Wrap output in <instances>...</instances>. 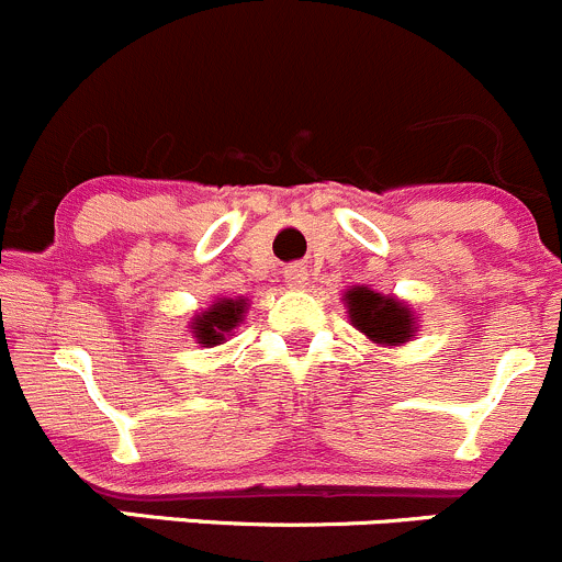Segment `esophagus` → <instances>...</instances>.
<instances>
[{"instance_id": "34e87169", "label": "esophagus", "mask_w": 562, "mask_h": 562, "mask_svg": "<svg viewBox=\"0 0 562 562\" xmlns=\"http://www.w3.org/2000/svg\"><path fill=\"white\" fill-rule=\"evenodd\" d=\"M283 279H286L289 286H303V283L308 281V270H305L303 265H289V268L283 270Z\"/></svg>"}]
</instances>
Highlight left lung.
I'll list each match as a JSON object with an SVG mask.
<instances>
[{
	"label": "left lung",
	"mask_w": 562,
	"mask_h": 562,
	"mask_svg": "<svg viewBox=\"0 0 562 562\" xmlns=\"http://www.w3.org/2000/svg\"><path fill=\"white\" fill-rule=\"evenodd\" d=\"M349 319L360 333L376 344H404L413 333V314L396 303L393 297L371 292V289L358 286L347 292Z\"/></svg>",
	"instance_id": "8db88e82"
}]
</instances>
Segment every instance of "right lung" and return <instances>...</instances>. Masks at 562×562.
Returning a JSON list of instances; mask_svg holds the SVG:
<instances>
[{
	"instance_id": "right-lung-1",
	"label": "right lung",
	"mask_w": 562,
	"mask_h": 562,
	"mask_svg": "<svg viewBox=\"0 0 562 562\" xmlns=\"http://www.w3.org/2000/svg\"><path fill=\"white\" fill-rule=\"evenodd\" d=\"M246 314V303L243 300H221L213 308L204 311L193 322V333H196L199 344H221L226 333H232V327H237V322Z\"/></svg>"
}]
</instances>
